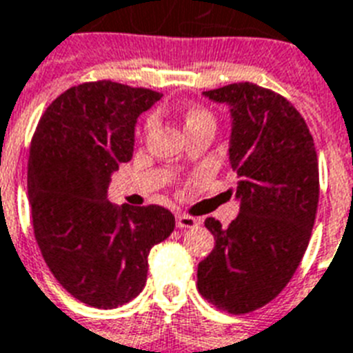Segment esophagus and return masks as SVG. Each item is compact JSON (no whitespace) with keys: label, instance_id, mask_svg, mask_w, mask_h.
<instances>
[{"label":"esophagus","instance_id":"esophagus-1","mask_svg":"<svg viewBox=\"0 0 353 353\" xmlns=\"http://www.w3.org/2000/svg\"><path fill=\"white\" fill-rule=\"evenodd\" d=\"M199 224V221L190 215H185V213H177L176 215V226L181 228V230H188V228H194Z\"/></svg>","mask_w":353,"mask_h":353}]
</instances>
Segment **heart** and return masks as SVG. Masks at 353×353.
Instances as JSON below:
<instances>
[{
	"mask_svg": "<svg viewBox=\"0 0 353 353\" xmlns=\"http://www.w3.org/2000/svg\"><path fill=\"white\" fill-rule=\"evenodd\" d=\"M183 120H185V129L186 132L195 129V127H201L204 123H213V118L208 111H204L201 108H186L185 114H183ZM154 125V117H149L143 123V131H149Z\"/></svg>",
	"mask_w": 353,
	"mask_h": 353,
	"instance_id": "b5f03b06",
	"label": "heart"
}]
</instances>
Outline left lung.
<instances>
[{"instance_id": "left-lung-1", "label": "left lung", "mask_w": 353, "mask_h": 353, "mask_svg": "<svg viewBox=\"0 0 353 353\" xmlns=\"http://www.w3.org/2000/svg\"><path fill=\"white\" fill-rule=\"evenodd\" d=\"M232 112L230 163L241 212L228 228L204 226L213 251L197 289L217 309L245 314L274 300L303 259L319 201L318 154L303 117L282 94L251 82L204 91Z\"/></svg>"}]
</instances>
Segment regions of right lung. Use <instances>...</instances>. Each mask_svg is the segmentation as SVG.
Here are the masks:
<instances>
[{
  "instance_id": "1",
  "label": "right lung",
  "mask_w": 353,
  "mask_h": 353,
  "mask_svg": "<svg viewBox=\"0 0 353 353\" xmlns=\"http://www.w3.org/2000/svg\"><path fill=\"white\" fill-rule=\"evenodd\" d=\"M161 97L111 81L73 85L50 103L32 138L35 241L55 280L97 309H114L140 294L150 250L176 226L158 204L108 201L112 172L132 158L136 120Z\"/></svg>"
}]
</instances>
